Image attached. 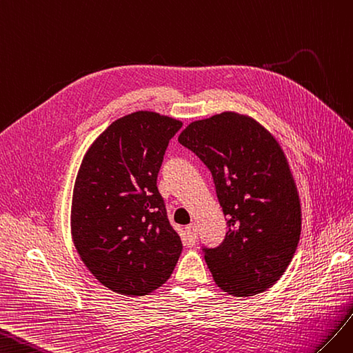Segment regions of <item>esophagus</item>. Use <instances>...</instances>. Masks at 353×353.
I'll return each instance as SVG.
<instances>
[{"label": "esophagus", "instance_id": "obj_1", "mask_svg": "<svg viewBox=\"0 0 353 353\" xmlns=\"http://www.w3.org/2000/svg\"><path fill=\"white\" fill-rule=\"evenodd\" d=\"M196 239H198V229H196V225H189V226H186V243H188V245H195V243H196Z\"/></svg>", "mask_w": 353, "mask_h": 353}]
</instances>
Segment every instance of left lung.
<instances>
[{
	"mask_svg": "<svg viewBox=\"0 0 353 353\" xmlns=\"http://www.w3.org/2000/svg\"><path fill=\"white\" fill-rule=\"evenodd\" d=\"M179 143L210 170L228 232L201 245L214 283L228 294L261 293L284 274L300 238V201L276 140L254 119L223 112L195 121Z\"/></svg>",
	"mask_w": 353,
	"mask_h": 353,
	"instance_id": "obj_1",
	"label": "left lung"
}]
</instances>
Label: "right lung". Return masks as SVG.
Returning <instances> with one entry per match:
<instances>
[{
    "label": "right lung",
    "instance_id": "right-lung-1",
    "mask_svg": "<svg viewBox=\"0 0 353 353\" xmlns=\"http://www.w3.org/2000/svg\"><path fill=\"white\" fill-rule=\"evenodd\" d=\"M179 121L155 112L117 119L87 150L72 196L74 244L109 290L145 296L173 274L182 239L157 177Z\"/></svg>",
    "mask_w": 353,
    "mask_h": 353
}]
</instances>
